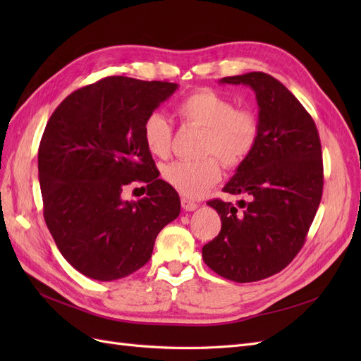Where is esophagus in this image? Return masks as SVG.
<instances>
[{"label": "esophagus", "instance_id": "obj_1", "mask_svg": "<svg viewBox=\"0 0 361 361\" xmlns=\"http://www.w3.org/2000/svg\"><path fill=\"white\" fill-rule=\"evenodd\" d=\"M180 204L185 211H195L197 209V203H195L194 200L188 199V197H182L180 199Z\"/></svg>", "mask_w": 361, "mask_h": 361}]
</instances>
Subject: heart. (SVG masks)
<instances>
[{"mask_svg": "<svg viewBox=\"0 0 361 361\" xmlns=\"http://www.w3.org/2000/svg\"><path fill=\"white\" fill-rule=\"evenodd\" d=\"M183 125L204 129L197 161H176L164 167L162 176L183 195L199 197L221 178V161L236 169L253 154L260 123L257 116L236 108L228 97L211 89H200L185 96L176 105ZM173 125L167 117L152 113L143 123V141L154 157L167 158L171 150Z\"/></svg>", "mask_w": 361, "mask_h": 361, "instance_id": "b5f03b06", "label": "heart"}]
</instances>
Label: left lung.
<instances>
[{"instance_id": "8db88e82", "label": "left lung", "mask_w": 361, "mask_h": 361, "mask_svg": "<svg viewBox=\"0 0 361 361\" xmlns=\"http://www.w3.org/2000/svg\"><path fill=\"white\" fill-rule=\"evenodd\" d=\"M220 82L255 90L260 135L223 188L245 194L241 211L231 202H207L221 216V231L202 255L218 276L257 281L285 269L305 243L324 188L321 140L312 116L274 76L250 72Z\"/></svg>"}]
</instances>
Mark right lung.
Here are the masks:
<instances>
[{
	"mask_svg": "<svg viewBox=\"0 0 361 361\" xmlns=\"http://www.w3.org/2000/svg\"><path fill=\"white\" fill-rule=\"evenodd\" d=\"M176 89L106 76L71 93L48 120L39 146L43 216L63 257L87 277L117 280L146 265L180 212L143 141L146 117ZM134 180L148 183V195L123 201Z\"/></svg>",
	"mask_w": 361,
	"mask_h": 361,
	"instance_id": "add662e5",
	"label": "right lung"
}]
</instances>
